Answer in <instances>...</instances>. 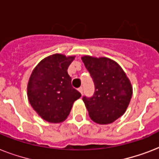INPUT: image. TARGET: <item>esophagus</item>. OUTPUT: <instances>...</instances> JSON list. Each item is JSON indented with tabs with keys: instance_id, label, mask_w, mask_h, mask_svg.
Returning a JSON list of instances; mask_svg holds the SVG:
<instances>
[{
	"instance_id": "obj_1",
	"label": "esophagus",
	"mask_w": 159,
	"mask_h": 159,
	"mask_svg": "<svg viewBox=\"0 0 159 159\" xmlns=\"http://www.w3.org/2000/svg\"><path fill=\"white\" fill-rule=\"evenodd\" d=\"M78 91H79L80 93L82 95V93H83V87H79V88H78Z\"/></svg>"
}]
</instances>
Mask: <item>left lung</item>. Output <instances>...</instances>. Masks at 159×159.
I'll return each instance as SVG.
<instances>
[{
    "instance_id": "left-lung-1",
    "label": "left lung",
    "mask_w": 159,
    "mask_h": 159,
    "mask_svg": "<svg viewBox=\"0 0 159 159\" xmlns=\"http://www.w3.org/2000/svg\"><path fill=\"white\" fill-rule=\"evenodd\" d=\"M92 77L95 93L82 101L89 116L97 124H111L123 116L132 97L130 81L121 67L108 57H82Z\"/></svg>"
}]
</instances>
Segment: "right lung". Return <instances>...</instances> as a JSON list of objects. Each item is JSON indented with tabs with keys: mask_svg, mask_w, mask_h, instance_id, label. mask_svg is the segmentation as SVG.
<instances>
[{
	"mask_svg": "<svg viewBox=\"0 0 159 159\" xmlns=\"http://www.w3.org/2000/svg\"><path fill=\"white\" fill-rule=\"evenodd\" d=\"M75 56L55 53L39 62L27 87L29 102L39 116L50 123L64 121L81 93L72 87L67 68Z\"/></svg>",
	"mask_w": 159,
	"mask_h": 159,
	"instance_id": "1",
	"label": "right lung"
}]
</instances>
